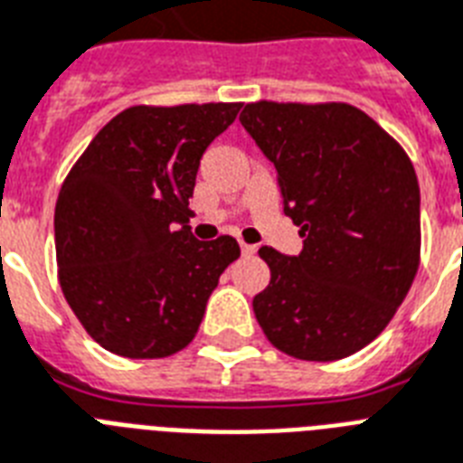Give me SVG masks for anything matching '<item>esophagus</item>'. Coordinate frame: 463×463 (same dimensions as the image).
<instances>
[{"label":"esophagus","mask_w":463,"mask_h":463,"mask_svg":"<svg viewBox=\"0 0 463 463\" xmlns=\"http://www.w3.org/2000/svg\"><path fill=\"white\" fill-rule=\"evenodd\" d=\"M241 253L243 255H253L255 253V246H250V243H243L241 241Z\"/></svg>","instance_id":"obj_1"}]
</instances>
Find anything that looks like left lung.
I'll return each instance as SVG.
<instances>
[{
	"instance_id": "left-lung-1",
	"label": "left lung",
	"mask_w": 463,
	"mask_h": 463,
	"mask_svg": "<svg viewBox=\"0 0 463 463\" xmlns=\"http://www.w3.org/2000/svg\"><path fill=\"white\" fill-rule=\"evenodd\" d=\"M243 128L277 169L303 250L262 246L253 310L272 346L339 361L390 325L420 262V191L404 147L346 102H250Z\"/></svg>"
}]
</instances>
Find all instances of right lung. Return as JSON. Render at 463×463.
I'll list each match as a JSON object with an SVG mask.
<instances>
[{"label":"right lung","instance_id":"obj_1","mask_svg":"<svg viewBox=\"0 0 463 463\" xmlns=\"http://www.w3.org/2000/svg\"><path fill=\"white\" fill-rule=\"evenodd\" d=\"M239 102L117 114L85 147L54 208L59 284L85 332L127 358H165L194 342L220 275L241 250L198 241L188 198L203 153Z\"/></svg>","mask_w":463,"mask_h":463}]
</instances>
